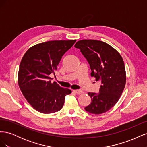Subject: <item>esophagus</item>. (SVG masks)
<instances>
[{"instance_id":"obj_1","label":"esophagus","mask_w":147,"mask_h":147,"mask_svg":"<svg viewBox=\"0 0 147 147\" xmlns=\"http://www.w3.org/2000/svg\"><path fill=\"white\" fill-rule=\"evenodd\" d=\"M73 92L75 93V94H82V93L83 92V91L80 90H73Z\"/></svg>"}]
</instances>
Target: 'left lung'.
Listing matches in <instances>:
<instances>
[{
    "mask_svg": "<svg viewBox=\"0 0 147 147\" xmlns=\"http://www.w3.org/2000/svg\"><path fill=\"white\" fill-rule=\"evenodd\" d=\"M80 49L91 70V76L101 83L99 93L88 92L92 101L84 109L92 114L106 112L118 101L125 86L126 77L123 58L112 47L95 40L78 41Z\"/></svg>",
    "mask_w": 147,
    "mask_h": 147,
    "instance_id": "1",
    "label": "left lung"
}]
</instances>
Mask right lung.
I'll list each match as a JSON object with an SVG mask.
<instances>
[{
	"label": "right lung",
	"instance_id": "obj_1",
	"mask_svg": "<svg viewBox=\"0 0 147 147\" xmlns=\"http://www.w3.org/2000/svg\"><path fill=\"white\" fill-rule=\"evenodd\" d=\"M76 42L54 40L30 47L22 58L18 84L23 96L32 107L42 113H53L64 105L65 97L72 91L51 83L62 57Z\"/></svg>",
	"mask_w": 147,
	"mask_h": 147
}]
</instances>
